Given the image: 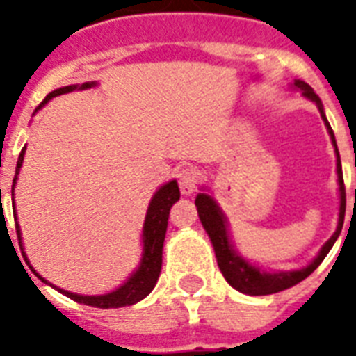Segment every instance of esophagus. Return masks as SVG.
Here are the masks:
<instances>
[{
	"label": "esophagus",
	"mask_w": 356,
	"mask_h": 356,
	"mask_svg": "<svg viewBox=\"0 0 356 356\" xmlns=\"http://www.w3.org/2000/svg\"><path fill=\"white\" fill-rule=\"evenodd\" d=\"M197 183H200V172L195 168H183L179 172V188L183 195L194 194Z\"/></svg>",
	"instance_id": "esophagus-1"
}]
</instances>
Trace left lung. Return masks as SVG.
Returning <instances> with one entry per match:
<instances>
[{"mask_svg": "<svg viewBox=\"0 0 356 356\" xmlns=\"http://www.w3.org/2000/svg\"><path fill=\"white\" fill-rule=\"evenodd\" d=\"M293 88L299 92H303L305 97H309L310 102H314L320 108V114L323 122H325V127L331 134L332 144H334V151H337V173H338V190H340V216H338V227L334 231L329 240L325 242V245L320 249V253L316 257L309 266H305L301 270L293 271H264L259 266H253L251 262H248L245 259H242L240 254L234 251L233 243H231V238H229V227H227V218L222 212V209L218 207V203L214 201V197H211L209 194H197L195 197V207H197V214H200V220L205 227L207 234L211 238L212 245H214V253H216L218 266H220V271L225 277V281L238 290V292L248 293V296H270V293H277L286 290L290 286H296L298 282H301L303 279L312 273V271L318 268V266L323 262V259L327 257V253L331 251V248L337 242V238L342 233L343 225V216H346V186H343V175H342V162H340V153H338L337 140H334V133H332L331 125L327 122L325 113H323V105H321V99L314 94V90L310 88L305 81L296 79L293 81ZM356 197V190H355Z\"/></svg>", "mask_w": 356, "mask_h": 356, "instance_id": "8db88e82", "label": "left lung"}]
</instances>
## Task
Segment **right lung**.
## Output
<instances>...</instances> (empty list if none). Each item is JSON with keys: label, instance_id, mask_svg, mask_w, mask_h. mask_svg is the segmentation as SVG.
I'll list each match as a JSON object with an SVG mask.
<instances>
[{"label": "right lung", "instance_id": "add662e5", "mask_svg": "<svg viewBox=\"0 0 356 356\" xmlns=\"http://www.w3.org/2000/svg\"><path fill=\"white\" fill-rule=\"evenodd\" d=\"M96 86V83H83V85H70L63 86V88H57L53 90L51 94H47L46 99L38 105V108H42L46 105L51 97H57L60 94H68V92L74 90H85V88H92ZM36 108V111H38ZM35 111V113H36ZM25 147L22 149L18 156V162H16V175H14V184H16V179H18L19 168H22V162H24ZM14 184H13V195H14ZM181 197V192H179L177 181H170L164 186L156 190L155 195L151 197L149 207H147V212H145L144 220V229H142V243H144V251H142V259H140L138 270L133 271L127 281L123 282L122 286L116 288L114 292L103 293V296H81V293H72L66 292L63 288H57L58 292L64 293L66 298L74 299L77 303L88 305V307H97V309H120V307H129V305H134L142 301V299L147 296V293L155 288L156 281H159V275H161L162 268V245H164V238H166V229H168V218H170V209L173 207L175 201H179ZM16 214V211H14ZM16 220V216H14ZM16 234H18V243L19 249H22V254H24L25 262L29 264V260L24 253V245H22V231H19V225L16 223ZM31 271L35 273L42 282H49L40 277L33 270V266H29ZM51 286V284H49ZM55 288V286H53Z\"/></svg>", "mask_w": 356, "mask_h": 356}]
</instances>
